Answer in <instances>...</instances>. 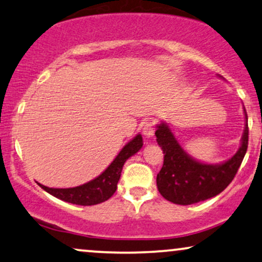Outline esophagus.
Masks as SVG:
<instances>
[{
  "label": "esophagus",
  "mask_w": 262,
  "mask_h": 262,
  "mask_svg": "<svg viewBox=\"0 0 262 262\" xmlns=\"http://www.w3.org/2000/svg\"><path fill=\"white\" fill-rule=\"evenodd\" d=\"M142 133L146 138H151L154 137L155 134V125L152 122H146V123L144 124V127H142Z\"/></svg>",
  "instance_id": "1"
}]
</instances>
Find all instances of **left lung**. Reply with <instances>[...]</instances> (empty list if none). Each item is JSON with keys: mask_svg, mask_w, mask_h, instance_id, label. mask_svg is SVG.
<instances>
[{"mask_svg": "<svg viewBox=\"0 0 262 262\" xmlns=\"http://www.w3.org/2000/svg\"><path fill=\"white\" fill-rule=\"evenodd\" d=\"M241 147L230 160L219 164L202 163L187 155L171 133L168 123L157 125L156 138L164 154L163 167L157 174V187L165 200L188 205L215 197L223 192L241 167L248 148V116Z\"/></svg>", "mask_w": 262, "mask_h": 262, "instance_id": "obj_1", "label": "left lung"}]
</instances>
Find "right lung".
Segmentation results:
<instances>
[{
    "label": "right lung",
    "mask_w": 262,
    "mask_h": 262,
    "mask_svg": "<svg viewBox=\"0 0 262 262\" xmlns=\"http://www.w3.org/2000/svg\"><path fill=\"white\" fill-rule=\"evenodd\" d=\"M142 147V137L138 134L120 151L117 157L102 173L87 184L71 188H52L38 184L43 190L59 200L78 205H94L107 201L117 190L122 168L129 157Z\"/></svg>",
    "instance_id": "add662e5"
}]
</instances>
